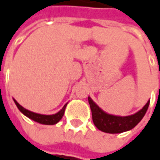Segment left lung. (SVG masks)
Masks as SVG:
<instances>
[{
	"label": "left lung",
	"instance_id": "1",
	"mask_svg": "<svg viewBox=\"0 0 160 160\" xmlns=\"http://www.w3.org/2000/svg\"><path fill=\"white\" fill-rule=\"evenodd\" d=\"M88 101L95 126L99 130L109 134H120L133 129L143 119L149 105V101H148L145 106L138 112L127 116H119L104 112L95 103L90 96L88 97Z\"/></svg>",
	"mask_w": 160,
	"mask_h": 160
}]
</instances>
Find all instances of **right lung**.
Returning <instances> with one entry per match:
<instances>
[{
  "instance_id": "obj_1",
  "label": "right lung",
  "mask_w": 160,
  "mask_h": 160,
  "mask_svg": "<svg viewBox=\"0 0 160 160\" xmlns=\"http://www.w3.org/2000/svg\"><path fill=\"white\" fill-rule=\"evenodd\" d=\"M13 102L16 104V106L19 109V111L22 112V114H24L26 117L30 118L31 120H33L35 122L42 123V124H48V125L56 124L61 120V118H62V116L64 115V112H65L66 106L68 104V103H66L65 105L63 106V108L60 110L59 112H58L57 113H54V114H41V113H37V112H31L29 110L23 108L22 105H20L16 102L15 99H13Z\"/></svg>"
}]
</instances>
